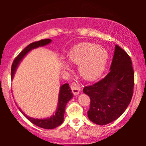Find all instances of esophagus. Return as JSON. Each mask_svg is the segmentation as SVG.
<instances>
[{
    "label": "esophagus",
    "mask_w": 146,
    "mask_h": 146,
    "mask_svg": "<svg viewBox=\"0 0 146 146\" xmlns=\"http://www.w3.org/2000/svg\"><path fill=\"white\" fill-rule=\"evenodd\" d=\"M72 92L74 95H78L81 92L82 86L78 83H73L71 86Z\"/></svg>",
    "instance_id": "34e87169"
}]
</instances>
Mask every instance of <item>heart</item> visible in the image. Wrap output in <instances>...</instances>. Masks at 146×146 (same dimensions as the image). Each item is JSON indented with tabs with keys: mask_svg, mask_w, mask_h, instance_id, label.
Here are the masks:
<instances>
[{
	"mask_svg": "<svg viewBox=\"0 0 146 146\" xmlns=\"http://www.w3.org/2000/svg\"><path fill=\"white\" fill-rule=\"evenodd\" d=\"M108 58V52L104 48L90 42L75 45L67 54V61L78 64L79 73L88 81H93L100 77L104 71ZM62 68L66 73L68 66L63 64Z\"/></svg>",
	"mask_w": 146,
	"mask_h": 146,
	"instance_id": "b5f03b06",
	"label": "heart"
}]
</instances>
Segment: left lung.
Segmentation results:
<instances>
[{
  "mask_svg": "<svg viewBox=\"0 0 146 146\" xmlns=\"http://www.w3.org/2000/svg\"><path fill=\"white\" fill-rule=\"evenodd\" d=\"M134 84L131 58L116 44L109 73L104 78L83 89L90 99L88 111L90 121L98 125H106L121 116L131 101Z\"/></svg>",
  "mask_w": 146,
  "mask_h": 146,
  "instance_id": "obj_1",
  "label": "left lung"
}]
</instances>
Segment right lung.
<instances>
[{
  "mask_svg": "<svg viewBox=\"0 0 146 146\" xmlns=\"http://www.w3.org/2000/svg\"><path fill=\"white\" fill-rule=\"evenodd\" d=\"M51 42V39H44L41 40L33 42L28 45L27 47L22 51L21 53L18 54V56L15 58L14 62H13L12 66H11V79L14 77V75L16 71V68H17L18 64L21 61L22 59L24 58V56L28 52L33 49L35 48H38L39 46H43L45 45L49 44ZM73 98V93H72L71 88L69 87L68 84H64L62 86L60 87V93H59V100H58V106L55 115L50 117V118L44 119H38L31 118L27 116L25 114L23 113L21 109L20 111L23 113V115L29 120L31 123L35 124L40 128L44 129H53L56 128V127L59 126L64 121V115L65 113V108H66V104L71 99Z\"/></svg>",
  "mask_w": 146,
  "mask_h": 146,
  "instance_id": "right-lung-1",
  "label": "right lung"
}]
</instances>
